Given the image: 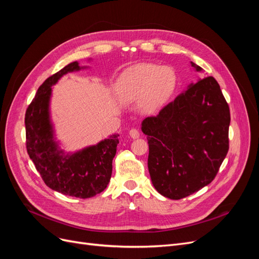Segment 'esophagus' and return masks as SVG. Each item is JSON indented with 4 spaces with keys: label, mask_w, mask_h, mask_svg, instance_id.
Segmentation results:
<instances>
[{
    "label": "esophagus",
    "mask_w": 259,
    "mask_h": 259,
    "mask_svg": "<svg viewBox=\"0 0 259 259\" xmlns=\"http://www.w3.org/2000/svg\"><path fill=\"white\" fill-rule=\"evenodd\" d=\"M130 136H131L133 139H136V138H139L140 133H139L137 130H135V128H132V130L130 131Z\"/></svg>",
    "instance_id": "1"
}]
</instances>
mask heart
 Segmentation results:
<instances>
[{
    "label": "heart",
    "instance_id": "1",
    "mask_svg": "<svg viewBox=\"0 0 259 259\" xmlns=\"http://www.w3.org/2000/svg\"><path fill=\"white\" fill-rule=\"evenodd\" d=\"M176 86L177 75L171 67L139 64L127 68L117 77L113 95L123 104L138 101L143 111L151 112L166 103Z\"/></svg>",
    "mask_w": 259,
    "mask_h": 259
}]
</instances>
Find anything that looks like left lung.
Returning a JSON list of instances; mask_svg holds the SVG:
<instances>
[{"label":"left lung","mask_w":259,"mask_h":259,"mask_svg":"<svg viewBox=\"0 0 259 259\" xmlns=\"http://www.w3.org/2000/svg\"><path fill=\"white\" fill-rule=\"evenodd\" d=\"M229 106L213 76L191 82L158 115L146 117L142 131L156 191L179 200L213 182L229 149Z\"/></svg>","instance_id":"1"}]
</instances>
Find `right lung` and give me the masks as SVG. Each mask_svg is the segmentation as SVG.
<instances>
[{
  "mask_svg": "<svg viewBox=\"0 0 259 259\" xmlns=\"http://www.w3.org/2000/svg\"><path fill=\"white\" fill-rule=\"evenodd\" d=\"M89 68L73 61L50 76L38 88L25 117L27 151L46 186L62 194L81 199L95 197L110 182L119 134L108 136L96 145L67 152L56 137L51 100L52 86L62 76Z\"/></svg>",
  "mask_w": 259,
  "mask_h": 259,
  "instance_id": "obj_1",
  "label": "right lung"
}]
</instances>
